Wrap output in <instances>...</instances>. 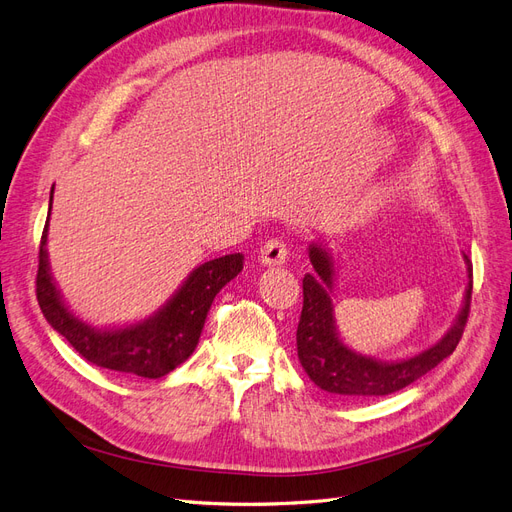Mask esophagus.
<instances>
[{"label": "esophagus", "instance_id": "esophagus-1", "mask_svg": "<svg viewBox=\"0 0 512 512\" xmlns=\"http://www.w3.org/2000/svg\"><path fill=\"white\" fill-rule=\"evenodd\" d=\"M288 256L286 250V243L280 239H271L265 245L260 247V262L265 267H277V265H284Z\"/></svg>", "mask_w": 512, "mask_h": 512}]
</instances>
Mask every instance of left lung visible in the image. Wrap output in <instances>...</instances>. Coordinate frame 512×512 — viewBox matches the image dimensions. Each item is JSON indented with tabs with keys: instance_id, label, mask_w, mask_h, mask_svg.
I'll use <instances>...</instances> for the list:
<instances>
[{
	"instance_id": "left-lung-1",
	"label": "left lung",
	"mask_w": 512,
	"mask_h": 512,
	"mask_svg": "<svg viewBox=\"0 0 512 512\" xmlns=\"http://www.w3.org/2000/svg\"><path fill=\"white\" fill-rule=\"evenodd\" d=\"M307 256L314 271L305 273L303 277V309L297 329V352L305 374L322 391L352 399L391 395L425 376L457 348L463 329H466L472 301V260L468 254H463L468 286L451 327L436 344L408 356V359L397 361H382L376 356L361 354L344 342L337 329L333 307L337 275L333 254L327 245L314 241L307 247Z\"/></svg>"
}]
</instances>
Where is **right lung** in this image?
<instances>
[{"label":"right lung","instance_id":"right-lung-1","mask_svg":"<svg viewBox=\"0 0 512 512\" xmlns=\"http://www.w3.org/2000/svg\"><path fill=\"white\" fill-rule=\"evenodd\" d=\"M49 218H46L40 241L36 277L38 305L46 322L59 335H64L70 346L85 356V361L130 376L162 378L188 359L198 346L215 294L230 280H235L243 269V254H226L207 260L185 277V282L158 312L145 320L123 324V327L96 329L72 312L53 280L49 252H46Z\"/></svg>","mask_w":512,"mask_h":512}]
</instances>
